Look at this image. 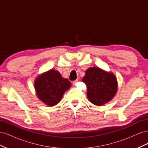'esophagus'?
I'll list each match as a JSON object with an SVG mask.
<instances>
[{
	"mask_svg": "<svg viewBox=\"0 0 148 148\" xmlns=\"http://www.w3.org/2000/svg\"><path fill=\"white\" fill-rule=\"evenodd\" d=\"M78 79H77L76 80H75V81L73 82V84L74 85L76 84H77V83L78 82Z\"/></svg>",
	"mask_w": 148,
	"mask_h": 148,
	"instance_id": "obj_1",
	"label": "esophagus"
}]
</instances>
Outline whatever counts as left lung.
<instances>
[{
	"mask_svg": "<svg viewBox=\"0 0 148 148\" xmlns=\"http://www.w3.org/2000/svg\"><path fill=\"white\" fill-rule=\"evenodd\" d=\"M83 82L86 84L89 101L97 106L112 99L117 91V80L115 75L96 66L86 70Z\"/></svg>",
	"mask_w": 148,
	"mask_h": 148,
	"instance_id": "left-lung-1",
	"label": "left lung"
}]
</instances>
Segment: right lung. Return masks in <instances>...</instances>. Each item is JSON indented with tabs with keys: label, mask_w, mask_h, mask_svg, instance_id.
<instances>
[{
	"label": "right lung",
	"mask_w": 148,
	"mask_h": 148,
	"mask_svg": "<svg viewBox=\"0 0 148 148\" xmlns=\"http://www.w3.org/2000/svg\"><path fill=\"white\" fill-rule=\"evenodd\" d=\"M70 87L69 79L64 78L59 71L53 69L39 75L34 81L38 98L49 107L57 104Z\"/></svg>",
	"instance_id": "right-lung-1"
}]
</instances>
